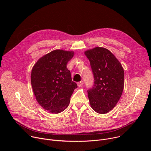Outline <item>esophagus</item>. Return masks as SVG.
I'll return each mask as SVG.
<instances>
[{"label": "esophagus", "mask_w": 151, "mask_h": 151, "mask_svg": "<svg viewBox=\"0 0 151 151\" xmlns=\"http://www.w3.org/2000/svg\"><path fill=\"white\" fill-rule=\"evenodd\" d=\"M83 84V81L79 82L77 83V85H78V87H81Z\"/></svg>", "instance_id": "34e87169"}]
</instances>
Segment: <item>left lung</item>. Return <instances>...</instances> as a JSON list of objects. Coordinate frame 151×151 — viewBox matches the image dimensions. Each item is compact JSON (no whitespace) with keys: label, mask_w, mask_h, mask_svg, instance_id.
I'll use <instances>...</instances> for the list:
<instances>
[{"label":"left lung","mask_w":151,"mask_h":151,"mask_svg":"<svg viewBox=\"0 0 151 151\" xmlns=\"http://www.w3.org/2000/svg\"><path fill=\"white\" fill-rule=\"evenodd\" d=\"M84 54L90 60L95 81L94 87L87 91L90 106L97 113L106 114L114 108L122 94L124 69L106 48L97 47Z\"/></svg>","instance_id":"obj_1"}]
</instances>
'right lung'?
Here are the masks:
<instances>
[{"mask_svg": "<svg viewBox=\"0 0 151 151\" xmlns=\"http://www.w3.org/2000/svg\"><path fill=\"white\" fill-rule=\"evenodd\" d=\"M73 56L72 51L55 50L40 57L32 69L31 83L36 100L51 114L65 110L77 87L66 66Z\"/></svg>", "mask_w": 151, "mask_h": 151, "instance_id": "obj_1", "label": "right lung"}]
</instances>
